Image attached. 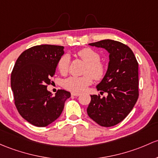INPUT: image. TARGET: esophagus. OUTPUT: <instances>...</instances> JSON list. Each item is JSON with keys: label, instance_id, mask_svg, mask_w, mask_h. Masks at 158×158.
Returning <instances> with one entry per match:
<instances>
[{"label": "esophagus", "instance_id": "esophagus-1", "mask_svg": "<svg viewBox=\"0 0 158 158\" xmlns=\"http://www.w3.org/2000/svg\"><path fill=\"white\" fill-rule=\"evenodd\" d=\"M71 94H72L73 96H79V95H80V93H78V92H72V93H71Z\"/></svg>", "mask_w": 158, "mask_h": 158}]
</instances>
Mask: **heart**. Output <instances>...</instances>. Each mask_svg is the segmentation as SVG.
<instances>
[{
  "mask_svg": "<svg viewBox=\"0 0 158 158\" xmlns=\"http://www.w3.org/2000/svg\"><path fill=\"white\" fill-rule=\"evenodd\" d=\"M77 55L88 64L85 69V74L88 75L82 77L70 76L64 81L63 85L67 90L80 92L92 83V77L97 80L102 79L106 69L104 64L100 62L101 55L94 50L92 48L82 49L78 51ZM69 64V57L68 55L64 54L60 58L57 63V69L61 74L66 73Z\"/></svg>",
  "mask_w": 158,
  "mask_h": 158,
  "instance_id": "b5f03b06",
  "label": "heart"
}]
</instances>
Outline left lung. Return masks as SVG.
<instances>
[{"instance_id": "8db88e82", "label": "left lung", "mask_w": 158, "mask_h": 158, "mask_svg": "<svg viewBox=\"0 0 158 158\" xmlns=\"http://www.w3.org/2000/svg\"><path fill=\"white\" fill-rule=\"evenodd\" d=\"M109 53L107 72L96 86L100 94L91 95L87 108L89 117L104 127L115 126L131 112L139 98V64L132 51L126 44L110 39L89 44Z\"/></svg>"}]
</instances>
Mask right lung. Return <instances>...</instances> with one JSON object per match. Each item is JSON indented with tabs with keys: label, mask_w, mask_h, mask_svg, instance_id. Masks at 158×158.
Wrapping results in <instances>:
<instances>
[{
	"label": "right lung",
	"mask_w": 158,
	"mask_h": 158,
	"mask_svg": "<svg viewBox=\"0 0 158 158\" xmlns=\"http://www.w3.org/2000/svg\"><path fill=\"white\" fill-rule=\"evenodd\" d=\"M64 48L51 44L31 47L19 55L13 69L10 83L15 105L23 118L35 127H47L55 121L71 96L63 89L52 96L47 89Z\"/></svg>",
	"instance_id": "1"
}]
</instances>
